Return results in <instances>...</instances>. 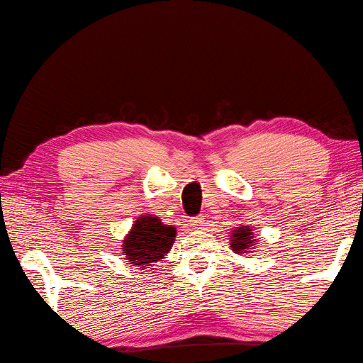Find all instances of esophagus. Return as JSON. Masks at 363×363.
I'll return each instance as SVG.
<instances>
[{
	"label": "esophagus",
	"mask_w": 363,
	"mask_h": 363,
	"mask_svg": "<svg viewBox=\"0 0 363 363\" xmlns=\"http://www.w3.org/2000/svg\"><path fill=\"white\" fill-rule=\"evenodd\" d=\"M204 223H206V220H204V216L194 217V219L190 220V225H192L194 228H203Z\"/></svg>",
	"instance_id": "1"
}]
</instances>
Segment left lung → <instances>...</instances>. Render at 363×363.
<instances>
[{
    "mask_svg": "<svg viewBox=\"0 0 363 363\" xmlns=\"http://www.w3.org/2000/svg\"><path fill=\"white\" fill-rule=\"evenodd\" d=\"M257 245V240L254 236L252 228L249 225H240V227H235V230H232V233H230V247L235 254H249L252 252L254 246ZM249 259V257H246Z\"/></svg>",
    "mask_w": 363,
    "mask_h": 363,
    "instance_id": "left-lung-1",
    "label": "left lung"
}]
</instances>
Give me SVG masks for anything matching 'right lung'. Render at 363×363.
Segmentation results:
<instances>
[{
	"mask_svg": "<svg viewBox=\"0 0 363 363\" xmlns=\"http://www.w3.org/2000/svg\"><path fill=\"white\" fill-rule=\"evenodd\" d=\"M176 227L167 225L154 214L140 216L122 240V254L131 267L150 268L169 252Z\"/></svg>",
	"mask_w": 363,
	"mask_h": 363,
	"instance_id": "obj_1",
	"label": "right lung"
}]
</instances>
